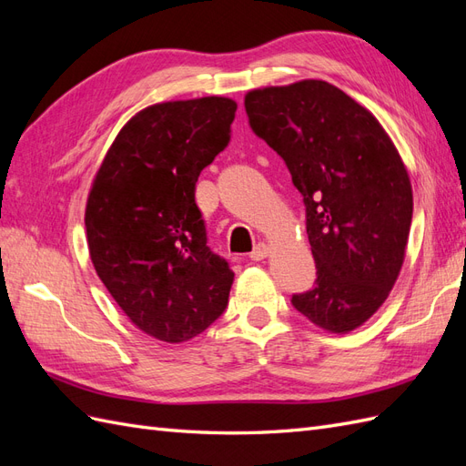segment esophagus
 Wrapping results in <instances>:
<instances>
[{"mask_svg": "<svg viewBox=\"0 0 466 466\" xmlns=\"http://www.w3.org/2000/svg\"><path fill=\"white\" fill-rule=\"evenodd\" d=\"M268 255H270V247H268L266 243H258L250 252V260H262Z\"/></svg>", "mask_w": 466, "mask_h": 466, "instance_id": "obj_1", "label": "esophagus"}]
</instances>
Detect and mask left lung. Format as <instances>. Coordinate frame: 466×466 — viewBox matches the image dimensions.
<instances>
[{"mask_svg":"<svg viewBox=\"0 0 466 466\" xmlns=\"http://www.w3.org/2000/svg\"><path fill=\"white\" fill-rule=\"evenodd\" d=\"M245 108L305 202L317 281L291 303L322 330H356L404 262L414 202L400 155L368 108L322 79L248 91Z\"/></svg>","mask_w":466,"mask_h":466,"instance_id":"obj_1","label":"left lung"}]
</instances>
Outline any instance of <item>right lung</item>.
I'll return each mask as SVG.
<instances>
[{"label": "right lung", "mask_w": 466, "mask_h": 466, "mask_svg": "<svg viewBox=\"0 0 466 466\" xmlns=\"http://www.w3.org/2000/svg\"><path fill=\"white\" fill-rule=\"evenodd\" d=\"M237 103L228 96L139 110L93 178L86 229L96 276L139 330L180 344L228 307L235 274L206 245L196 182L228 147Z\"/></svg>", "instance_id": "add662e5"}]
</instances>
